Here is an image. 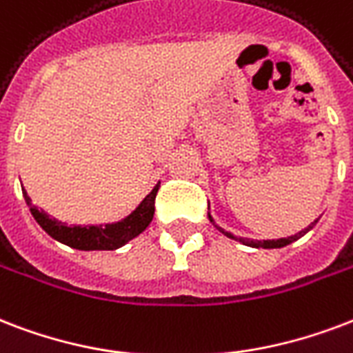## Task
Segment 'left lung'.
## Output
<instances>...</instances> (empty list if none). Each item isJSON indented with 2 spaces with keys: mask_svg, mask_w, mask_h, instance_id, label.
Instances as JSON below:
<instances>
[{
  "mask_svg": "<svg viewBox=\"0 0 353 353\" xmlns=\"http://www.w3.org/2000/svg\"><path fill=\"white\" fill-rule=\"evenodd\" d=\"M209 220H211L212 224H214V220L211 219V214H209ZM319 220H314L313 224L309 225V228H305V230H302L300 233H296V235H290L287 236V239H278V241H250V239H236V236H233L231 233H228V231H224L222 228H219L222 233H224L225 236H230V239H235V241L242 242V244H246V246H254V248H283V246H287V244H290L292 241H296V239H300L302 235H305L309 230H313V225L316 224Z\"/></svg>",
  "mask_w": 353,
  "mask_h": 353,
  "instance_id": "8db88e82",
  "label": "left lung"
}]
</instances>
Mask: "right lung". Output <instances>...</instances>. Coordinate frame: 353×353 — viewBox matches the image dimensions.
Returning <instances> with one entry per match:
<instances>
[{
	"label": "right lung",
	"instance_id": "add662e5",
	"mask_svg": "<svg viewBox=\"0 0 353 353\" xmlns=\"http://www.w3.org/2000/svg\"><path fill=\"white\" fill-rule=\"evenodd\" d=\"M23 190V188H21ZM159 183L153 187L150 194L141 201V205L137 207L129 216L117 222V224H107V225H66L64 222L51 219L48 212L42 209H37L33 205L31 198L27 196L23 190V198L26 203L31 209V214L34 220L39 222L40 228L53 236L55 241L63 242L70 248L75 250H117L123 246L125 242L134 239L137 235H141L142 231L146 230L150 222L153 219V212H155V196H157Z\"/></svg>",
	"mask_w": 353,
	"mask_h": 353
}]
</instances>
